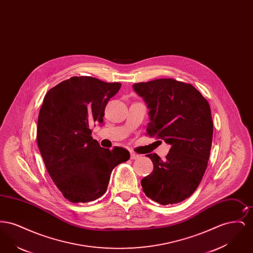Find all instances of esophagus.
I'll list each match as a JSON object with an SVG mask.
<instances>
[{
	"instance_id": "1",
	"label": "esophagus",
	"mask_w": 253,
	"mask_h": 253,
	"mask_svg": "<svg viewBox=\"0 0 253 253\" xmlns=\"http://www.w3.org/2000/svg\"><path fill=\"white\" fill-rule=\"evenodd\" d=\"M140 157L139 155H137V154H135V153H131V159H138Z\"/></svg>"
}]
</instances>
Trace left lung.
Returning <instances> with one entry per match:
<instances>
[{
	"instance_id": "1",
	"label": "left lung",
	"mask_w": 253,
	"mask_h": 253,
	"mask_svg": "<svg viewBox=\"0 0 253 253\" xmlns=\"http://www.w3.org/2000/svg\"><path fill=\"white\" fill-rule=\"evenodd\" d=\"M132 88L150 110L147 133L170 145L164 160L147 155L154 170L141 180L143 192L159 204L179 203L194 193L208 166L213 134L209 102L193 85L172 79Z\"/></svg>"
}]
</instances>
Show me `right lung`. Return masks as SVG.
I'll return each instance as SVG.
<instances>
[{"instance_id":"right-lung-1","label":"right lung","mask_w":253,"mask_h":253,"mask_svg":"<svg viewBox=\"0 0 253 253\" xmlns=\"http://www.w3.org/2000/svg\"><path fill=\"white\" fill-rule=\"evenodd\" d=\"M121 84L73 77L51 88L39 113L37 142L50 177L72 203H87L107 191L112 170L130 158L121 148L100 147L91 136Z\"/></svg>"}]
</instances>
